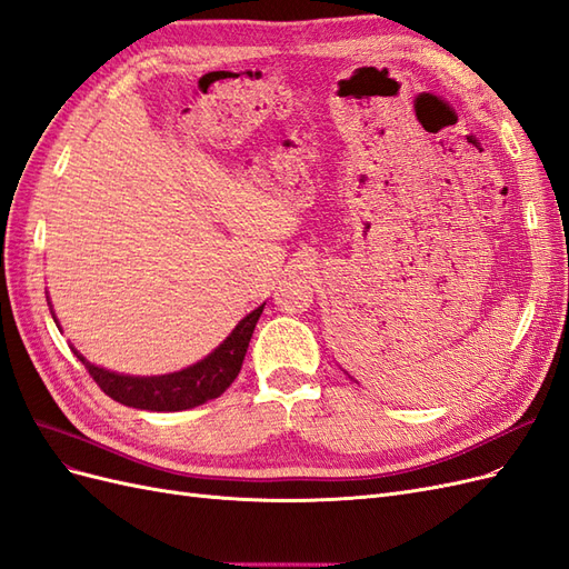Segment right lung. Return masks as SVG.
<instances>
[{"mask_svg": "<svg viewBox=\"0 0 569 569\" xmlns=\"http://www.w3.org/2000/svg\"><path fill=\"white\" fill-rule=\"evenodd\" d=\"M47 303H51L49 297H47ZM263 306H258L256 311H251L247 318L239 320L234 330L230 332V337H226V341H222L218 349H213L209 356L201 358L199 363L178 372L153 375V377L123 375V372H113L90 363V360L84 358L76 347H71V351L78 356V360H82V366L88 368V372L101 387V391L111 396L113 401L130 408L157 410V412L187 410L211 399H218V396L237 380V375L244 363L253 327L263 313ZM51 318H54L59 327L54 311H51Z\"/></svg>", "mask_w": 569, "mask_h": 569, "instance_id": "right-lung-1", "label": "right lung"}]
</instances>
